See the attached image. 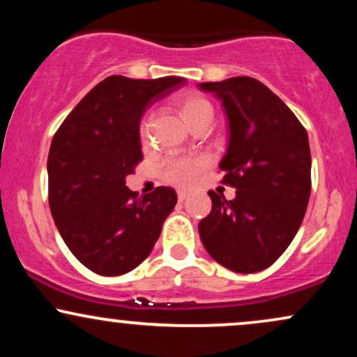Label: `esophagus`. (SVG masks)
<instances>
[{
  "instance_id": "obj_1",
  "label": "esophagus",
  "mask_w": 357,
  "mask_h": 357,
  "mask_svg": "<svg viewBox=\"0 0 357 357\" xmlns=\"http://www.w3.org/2000/svg\"><path fill=\"white\" fill-rule=\"evenodd\" d=\"M190 195H191L190 191H186V190H178V198H179V202H184V199H188V198H190Z\"/></svg>"
}]
</instances>
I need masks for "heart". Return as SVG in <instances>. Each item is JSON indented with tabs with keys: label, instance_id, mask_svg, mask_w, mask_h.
<instances>
[{
	"label": "heart",
	"instance_id": "b5f03b06",
	"mask_svg": "<svg viewBox=\"0 0 357 357\" xmlns=\"http://www.w3.org/2000/svg\"><path fill=\"white\" fill-rule=\"evenodd\" d=\"M176 109H178L179 116L188 126L196 122L208 114L213 116V107L204 97L198 93H188L183 96L181 99L176 102ZM206 167L204 159H191V158H173L167 159L162 166V176L169 183L174 184H191L198 179V176L203 173Z\"/></svg>",
	"mask_w": 357,
	"mask_h": 357
}]
</instances>
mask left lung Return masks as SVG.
Masks as SVG:
<instances>
[{
	"mask_svg": "<svg viewBox=\"0 0 357 357\" xmlns=\"http://www.w3.org/2000/svg\"><path fill=\"white\" fill-rule=\"evenodd\" d=\"M221 100L228 121L223 183L236 190L228 202L210 191L211 211L199 221L204 248L238 273L265 270L301 228L310 196L309 137L294 112L252 77L202 82Z\"/></svg>",
	"mask_w": 357,
	"mask_h": 357,
	"instance_id": "obj_1",
	"label": "left lung"
}]
</instances>
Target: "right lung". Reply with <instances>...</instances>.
<instances>
[{
	"instance_id": "obj_1",
	"label": "right lung",
	"mask_w": 357,
	"mask_h": 357,
	"mask_svg": "<svg viewBox=\"0 0 357 357\" xmlns=\"http://www.w3.org/2000/svg\"><path fill=\"white\" fill-rule=\"evenodd\" d=\"M186 84L183 77L127 79L96 85L53 136L48 202L65 245L99 275H122L146 260L178 196L159 186L137 198L126 176L142 159L141 119Z\"/></svg>"
}]
</instances>
